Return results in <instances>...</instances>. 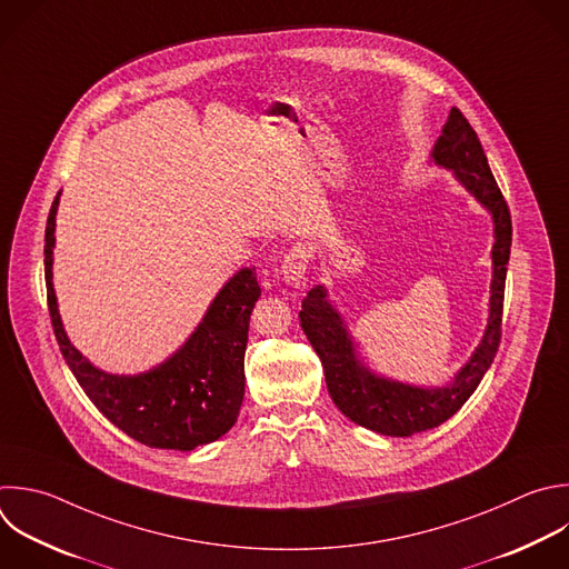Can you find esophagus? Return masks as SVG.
<instances>
[{"label":"esophagus","mask_w":569,"mask_h":569,"mask_svg":"<svg viewBox=\"0 0 569 569\" xmlns=\"http://www.w3.org/2000/svg\"><path fill=\"white\" fill-rule=\"evenodd\" d=\"M308 270V250L303 246H292L281 261V274L292 288H301Z\"/></svg>","instance_id":"esophagus-1"}]
</instances>
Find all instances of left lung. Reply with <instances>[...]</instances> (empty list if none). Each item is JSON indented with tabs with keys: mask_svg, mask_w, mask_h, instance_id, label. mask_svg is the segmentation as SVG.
Masks as SVG:
<instances>
[{
	"mask_svg": "<svg viewBox=\"0 0 569 569\" xmlns=\"http://www.w3.org/2000/svg\"><path fill=\"white\" fill-rule=\"evenodd\" d=\"M431 160L438 167L451 169L456 180L493 219L489 319L478 348L453 375V380L445 387H413L372 372L361 363L352 335L321 283L308 292L299 312L301 328L321 359L326 387L335 407L355 425L391 438H409L436 429L458 413L478 389L500 343L511 217L482 144L460 109H451L442 133L431 149Z\"/></svg>",
	"mask_w": 569,
	"mask_h": 569,
	"instance_id": "left-lung-1",
	"label": "left lung"
}]
</instances>
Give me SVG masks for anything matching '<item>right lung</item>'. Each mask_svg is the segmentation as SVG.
<instances>
[{"instance_id":"obj_1","label":"right lung","mask_w":569,"mask_h":569,"mask_svg":"<svg viewBox=\"0 0 569 569\" xmlns=\"http://www.w3.org/2000/svg\"><path fill=\"white\" fill-rule=\"evenodd\" d=\"M56 197L44 237L47 297L56 339L78 385L98 411L129 438L151 449L192 451L226 436L246 393L250 315L261 297L254 268H241L214 297L197 330L162 363L138 375L93 366L69 339L53 290Z\"/></svg>"}]
</instances>
